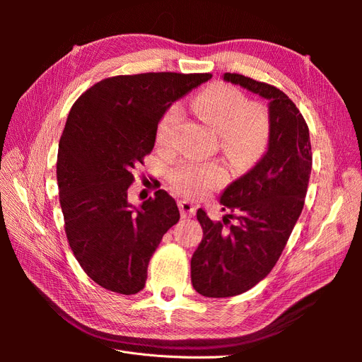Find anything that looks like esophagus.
Segmentation results:
<instances>
[{"label": "esophagus", "mask_w": 362, "mask_h": 362, "mask_svg": "<svg viewBox=\"0 0 362 362\" xmlns=\"http://www.w3.org/2000/svg\"><path fill=\"white\" fill-rule=\"evenodd\" d=\"M180 211H181V216H182L184 218L192 217V216H194V213H196V205H193V204L189 202V201H181V202H180Z\"/></svg>", "instance_id": "obj_1"}]
</instances>
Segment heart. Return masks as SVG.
I'll use <instances>...</instances> for the list:
<instances>
[{"mask_svg":"<svg viewBox=\"0 0 362 362\" xmlns=\"http://www.w3.org/2000/svg\"><path fill=\"white\" fill-rule=\"evenodd\" d=\"M193 110L218 133L222 148L240 160H250L266 149L270 137V116L261 104H249L246 95L226 83H214L193 100ZM182 117L178 104L170 105L157 127V141L172 146L175 131ZM170 180L185 196H202L218 187L225 170L216 163L185 161L175 168Z\"/></svg>","mask_w":362,"mask_h":362,"instance_id":"b5f03b06","label":"heart"}]
</instances>
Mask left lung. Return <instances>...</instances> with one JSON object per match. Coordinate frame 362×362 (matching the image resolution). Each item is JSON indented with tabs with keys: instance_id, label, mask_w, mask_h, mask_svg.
<instances>
[{
	"instance_id": "obj_1",
	"label": "left lung",
	"mask_w": 362,
	"mask_h": 362,
	"mask_svg": "<svg viewBox=\"0 0 362 362\" xmlns=\"http://www.w3.org/2000/svg\"><path fill=\"white\" fill-rule=\"evenodd\" d=\"M223 81L269 101L270 137L254 168L221 194L223 222H213L199 208L204 238L192 257L193 288L206 298H231L250 290L275 267L302 213L313 166L310 129L290 98L240 74ZM228 216L238 223L224 228Z\"/></svg>"
}]
</instances>
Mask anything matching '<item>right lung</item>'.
Returning <instances> with one entry per match:
<instances>
[{
  "label": "right lung",
  "instance_id": "right-lung-1",
  "mask_svg": "<svg viewBox=\"0 0 362 362\" xmlns=\"http://www.w3.org/2000/svg\"><path fill=\"white\" fill-rule=\"evenodd\" d=\"M210 74L117 75L72 105L59 141L57 184L64 231L76 261L98 286L120 294L145 287L149 259L180 221L177 202L156 192L128 202L133 170L154 148L164 112Z\"/></svg>",
  "mask_w": 362,
  "mask_h": 362
}]
</instances>
